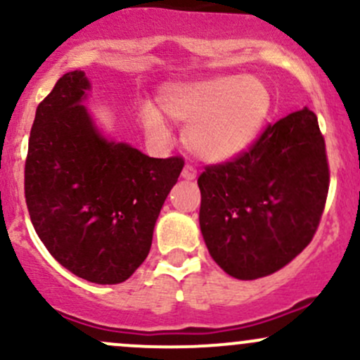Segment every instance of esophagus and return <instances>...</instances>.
I'll return each instance as SVG.
<instances>
[{
	"instance_id": "34e87169",
	"label": "esophagus",
	"mask_w": 360,
	"mask_h": 360,
	"mask_svg": "<svg viewBox=\"0 0 360 360\" xmlns=\"http://www.w3.org/2000/svg\"><path fill=\"white\" fill-rule=\"evenodd\" d=\"M181 176H183V179H186V181H195L198 174H196V169L193 167V165H184Z\"/></svg>"
}]
</instances>
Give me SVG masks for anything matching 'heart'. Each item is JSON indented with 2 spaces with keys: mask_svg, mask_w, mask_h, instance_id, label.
I'll use <instances>...</instances> for the list:
<instances>
[{
  "mask_svg": "<svg viewBox=\"0 0 360 360\" xmlns=\"http://www.w3.org/2000/svg\"><path fill=\"white\" fill-rule=\"evenodd\" d=\"M157 109L143 104L138 112L150 140L165 143L169 126L186 122L184 143L193 155L224 162L244 152L262 131L271 109L270 89L244 75H220L191 82H172L157 92Z\"/></svg>",
  "mask_w": 360,
  "mask_h": 360,
  "instance_id": "heart-1",
  "label": "heart"
}]
</instances>
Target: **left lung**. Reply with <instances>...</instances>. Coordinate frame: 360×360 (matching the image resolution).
I'll list each match as a JSON object with an SVG mask.
<instances>
[{
  "mask_svg": "<svg viewBox=\"0 0 360 360\" xmlns=\"http://www.w3.org/2000/svg\"><path fill=\"white\" fill-rule=\"evenodd\" d=\"M200 229L208 252L234 278L290 263L314 238L330 169L318 117L304 108L268 124L250 150L198 177Z\"/></svg>",
  "mask_w": 360,
  "mask_h": 360,
  "instance_id": "8db88e82",
  "label": "left lung"
}]
</instances>
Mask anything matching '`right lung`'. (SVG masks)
Returning <instances> with one entry per match:
<instances>
[{"label": "right lung", "instance_id": "right-lung-1", "mask_svg": "<svg viewBox=\"0 0 360 360\" xmlns=\"http://www.w3.org/2000/svg\"><path fill=\"white\" fill-rule=\"evenodd\" d=\"M90 82L65 73L35 110L25 201L47 251L89 282L112 285L145 262L181 157L153 159L108 140L84 105Z\"/></svg>", "mask_w": 360, "mask_h": 360}]
</instances>
